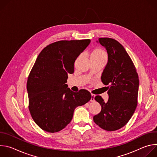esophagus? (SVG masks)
Segmentation results:
<instances>
[{
	"mask_svg": "<svg viewBox=\"0 0 157 157\" xmlns=\"http://www.w3.org/2000/svg\"><path fill=\"white\" fill-rule=\"evenodd\" d=\"M94 98H95V96L94 94H91V102H94L95 100H94Z\"/></svg>",
	"mask_w": 157,
	"mask_h": 157,
	"instance_id": "1",
	"label": "esophagus"
}]
</instances>
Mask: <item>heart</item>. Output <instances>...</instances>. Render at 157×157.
I'll return each mask as SVG.
<instances>
[{
    "mask_svg": "<svg viewBox=\"0 0 157 157\" xmlns=\"http://www.w3.org/2000/svg\"><path fill=\"white\" fill-rule=\"evenodd\" d=\"M107 59L106 53L101 48L94 49L90 54V59Z\"/></svg>",
    "mask_w": 157,
    "mask_h": 157,
    "instance_id": "1",
    "label": "heart"
}]
</instances>
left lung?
<instances>
[{
    "instance_id": "1",
    "label": "left lung",
    "mask_w": 157,
    "mask_h": 157,
    "mask_svg": "<svg viewBox=\"0 0 157 157\" xmlns=\"http://www.w3.org/2000/svg\"><path fill=\"white\" fill-rule=\"evenodd\" d=\"M96 42L107 50L108 61L101 80L104 84H109L110 87L107 102H104L100 96L95 97L102 109L93 120L102 129L114 131L123 127L136 110L139 76L132 59L121 43L109 38H101Z\"/></svg>"
}]
</instances>
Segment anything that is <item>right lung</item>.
<instances>
[{
    "label": "right lung",
    "mask_w": 157,
    "mask_h": 157,
    "mask_svg": "<svg viewBox=\"0 0 157 157\" xmlns=\"http://www.w3.org/2000/svg\"><path fill=\"white\" fill-rule=\"evenodd\" d=\"M90 40H62L44 48L29 75L27 88L29 110L35 122L43 130L55 133L73 119L75 109L90 101L85 89L78 93L66 84L68 74L75 71V62Z\"/></svg>",
    "instance_id": "add662e5"
}]
</instances>
